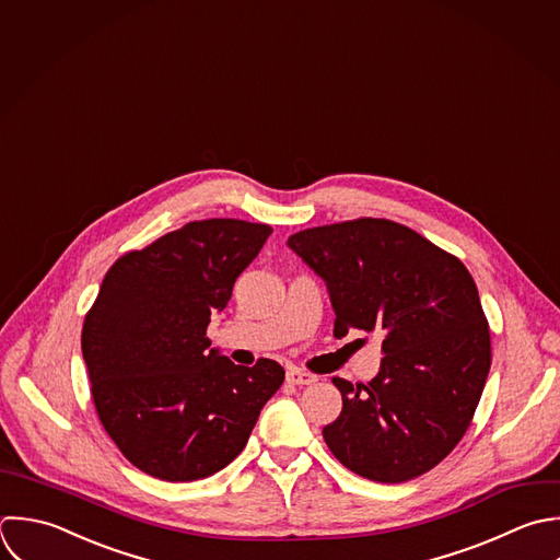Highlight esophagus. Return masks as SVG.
Here are the masks:
<instances>
[{
	"instance_id": "esophagus-1",
	"label": "esophagus",
	"mask_w": 560,
	"mask_h": 560,
	"mask_svg": "<svg viewBox=\"0 0 560 560\" xmlns=\"http://www.w3.org/2000/svg\"><path fill=\"white\" fill-rule=\"evenodd\" d=\"M285 380H288L290 384H294V386H310V384L316 382V375L305 373V371H301V369H290V371L285 373Z\"/></svg>"
}]
</instances>
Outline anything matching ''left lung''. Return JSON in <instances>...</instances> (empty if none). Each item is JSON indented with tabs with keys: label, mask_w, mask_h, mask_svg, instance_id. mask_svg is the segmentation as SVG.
<instances>
[{
	"label": "left lung",
	"mask_w": 560,
	"mask_h": 560,
	"mask_svg": "<svg viewBox=\"0 0 560 560\" xmlns=\"http://www.w3.org/2000/svg\"><path fill=\"white\" fill-rule=\"evenodd\" d=\"M288 246L327 283L334 336L377 331L382 369L369 384L334 377L340 417L331 454L353 474L399 485L434 469L465 436L491 369V334L465 264L384 218L314 226Z\"/></svg>",
	"instance_id": "left-lung-1"
}]
</instances>
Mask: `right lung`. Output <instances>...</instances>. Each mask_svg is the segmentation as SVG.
Listing matches in <instances>:
<instances>
[{
  "mask_svg": "<svg viewBox=\"0 0 560 560\" xmlns=\"http://www.w3.org/2000/svg\"><path fill=\"white\" fill-rule=\"evenodd\" d=\"M272 229L233 218L189 222L106 272L82 325L97 417L119 452L165 482L202 480L246 447L283 384L275 360L235 366L207 325Z\"/></svg>",
  "mask_w": 560,
  "mask_h": 560,
  "instance_id": "obj_1",
  "label": "right lung"
}]
</instances>
